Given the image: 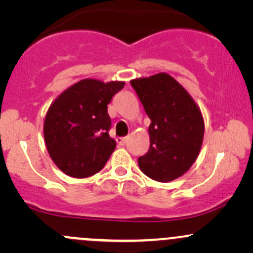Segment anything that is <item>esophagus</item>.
Returning <instances> with one entry per match:
<instances>
[{"mask_svg": "<svg viewBox=\"0 0 253 253\" xmlns=\"http://www.w3.org/2000/svg\"><path fill=\"white\" fill-rule=\"evenodd\" d=\"M118 143L119 145H121V146H124V145L127 143V138H119Z\"/></svg>", "mask_w": 253, "mask_h": 253, "instance_id": "34e87169", "label": "esophagus"}]
</instances>
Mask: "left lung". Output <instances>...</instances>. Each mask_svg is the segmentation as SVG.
<instances>
[{
	"label": "left lung",
	"mask_w": 253,
	"mask_h": 253,
	"mask_svg": "<svg viewBox=\"0 0 253 253\" xmlns=\"http://www.w3.org/2000/svg\"><path fill=\"white\" fill-rule=\"evenodd\" d=\"M130 84L151 120L150 149L138 158L139 168L155 181H173L190 169L201 150V110L189 92L165 72L135 78Z\"/></svg>",
	"instance_id": "8db88e82"
}]
</instances>
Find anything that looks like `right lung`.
Segmentation results:
<instances>
[{
	"mask_svg": "<svg viewBox=\"0 0 253 253\" xmlns=\"http://www.w3.org/2000/svg\"><path fill=\"white\" fill-rule=\"evenodd\" d=\"M125 82L85 78L64 90L46 113L43 138L48 155L66 175L85 178L98 172L117 144L108 134L107 112Z\"/></svg>",
	"mask_w": 253,
	"mask_h": 253,
	"instance_id": "right-lung-1",
	"label": "right lung"
}]
</instances>
